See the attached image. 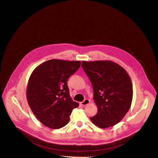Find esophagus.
<instances>
[{
  "mask_svg": "<svg viewBox=\"0 0 158 158\" xmlns=\"http://www.w3.org/2000/svg\"><path fill=\"white\" fill-rule=\"evenodd\" d=\"M89 103H90V100H88V99H85V100H84L83 102H81L80 104H81L82 106H85L87 105Z\"/></svg>",
  "mask_w": 158,
  "mask_h": 158,
  "instance_id": "obj_1",
  "label": "esophagus"
}]
</instances>
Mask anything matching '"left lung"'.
Returning a JSON list of instances; mask_svg holds the SVG:
<instances>
[{"label": "left lung", "mask_w": 158, "mask_h": 158, "mask_svg": "<svg viewBox=\"0 0 158 158\" xmlns=\"http://www.w3.org/2000/svg\"><path fill=\"white\" fill-rule=\"evenodd\" d=\"M81 66L92 83L98 108L91 121L102 129L117 124L131 106L133 87L129 75L121 66L110 60L82 61Z\"/></svg>", "instance_id": "obj_1"}]
</instances>
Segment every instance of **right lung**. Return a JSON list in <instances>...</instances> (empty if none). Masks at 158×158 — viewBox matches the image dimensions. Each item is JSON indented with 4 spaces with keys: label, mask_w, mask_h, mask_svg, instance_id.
<instances>
[{
    "label": "right lung",
    "mask_w": 158,
    "mask_h": 158,
    "mask_svg": "<svg viewBox=\"0 0 158 158\" xmlns=\"http://www.w3.org/2000/svg\"><path fill=\"white\" fill-rule=\"evenodd\" d=\"M81 61L52 59L37 66L27 86L28 105L37 119L53 129L65 126L79 103L69 95L68 78L81 66Z\"/></svg>",
    "instance_id": "1"
}]
</instances>
